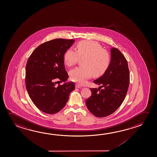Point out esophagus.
<instances>
[{
	"label": "esophagus",
	"mask_w": 157,
	"mask_h": 157,
	"mask_svg": "<svg viewBox=\"0 0 157 157\" xmlns=\"http://www.w3.org/2000/svg\"><path fill=\"white\" fill-rule=\"evenodd\" d=\"M75 87H76V88H79V89H80V88H81V86H80L79 85H78V84H76V85H75Z\"/></svg>",
	"instance_id": "esophagus-1"
}]
</instances>
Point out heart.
Wrapping results in <instances>:
<instances>
[{"mask_svg": "<svg viewBox=\"0 0 157 157\" xmlns=\"http://www.w3.org/2000/svg\"><path fill=\"white\" fill-rule=\"evenodd\" d=\"M82 59V66L77 67L70 72L73 82L84 84L91 77L101 76L106 72L110 64L111 56L100 44L93 40H82L76 45V51L69 49L65 52L63 61L68 67H72Z\"/></svg>", "mask_w": 157, "mask_h": 157, "instance_id": "b5f03b06", "label": "heart"}]
</instances>
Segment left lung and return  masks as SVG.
I'll return each instance as SVG.
<instances>
[{
  "instance_id": "8db88e82",
  "label": "left lung",
  "mask_w": 157,
  "mask_h": 157,
  "mask_svg": "<svg viewBox=\"0 0 157 157\" xmlns=\"http://www.w3.org/2000/svg\"><path fill=\"white\" fill-rule=\"evenodd\" d=\"M110 64L106 72L95 80L103 89L93 88L86 105L93 115L101 118L111 115L123 103L129 85L130 75L125 57L118 49L112 48Z\"/></svg>"
}]
</instances>
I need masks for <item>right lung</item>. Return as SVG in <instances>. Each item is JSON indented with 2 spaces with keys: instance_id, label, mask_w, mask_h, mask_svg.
<instances>
[{
  "instance_id": "add662e5",
  "label": "right lung",
  "mask_w": 157,
  "mask_h": 157,
  "mask_svg": "<svg viewBox=\"0 0 157 157\" xmlns=\"http://www.w3.org/2000/svg\"><path fill=\"white\" fill-rule=\"evenodd\" d=\"M75 42L73 39H55L45 42L34 50L26 66V86L31 100L44 113L52 114L64 107L74 82H66L68 75L64 68L65 52ZM64 82L56 86L54 81Z\"/></svg>"
}]
</instances>
